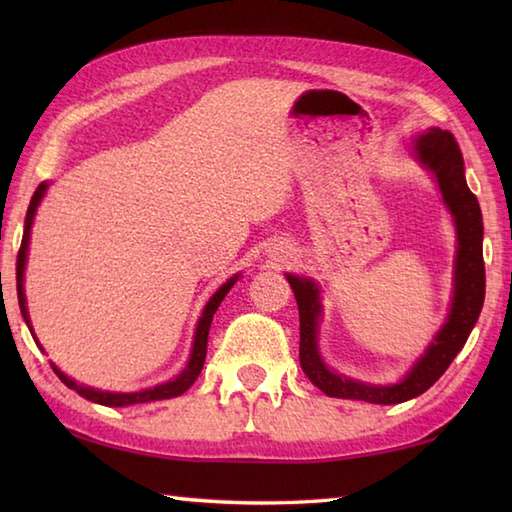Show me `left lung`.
Returning <instances> with one entry per match:
<instances>
[{"mask_svg": "<svg viewBox=\"0 0 512 512\" xmlns=\"http://www.w3.org/2000/svg\"><path fill=\"white\" fill-rule=\"evenodd\" d=\"M411 151L413 158L436 180L442 200L453 217L455 239H458L453 262V297L447 321L442 323V328L433 336L427 350L416 358V363L411 365L409 372L398 383H363V380L334 372L323 361L319 350L323 303L317 281L286 273L299 306V361L303 372L312 380V385H317L325 396L365 400L374 402V405H398V402L424 394L447 372V367L464 347L482 312L486 290L482 255L484 224L480 202H477L464 178L462 151L455 143L453 134L444 132L440 127L424 129L422 134L413 138Z\"/></svg>", "mask_w": 512, "mask_h": 512, "instance_id": "left-lung-1", "label": "left lung"}]
</instances>
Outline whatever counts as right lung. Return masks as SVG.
I'll list each match as a JSON object with an SVG mask.
<instances>
[{"label":"right lung","mask_w":512,"mask_h":512,"mask_svg":"<svg viewBox=\"0 0 512 512\" xmlns=\"http://www.w3.org/2000/svg\"><path fill=\"white\" fill-rule=\"evenodd\" d=\"M50 187V182H41L35 195H32L30 206H28V213H26V224H24V239H21V248H19V255H17V299H19V310H21V317H24L28 330L32 334V339L37 341L35 332H32V325H30V314H28V306H26V292H24V273H26V259H28V244H30V228H32V220H35V213H37V206L41 204L43 195H46ZM237 273L231 279H226V284H222L213 292V297L206 301V306L200 314L198 325H195V334H193V345H191V354H189V363L187 367L182 369V372L173 378L167 380V383H160L156 387H149V389H140V391H103V389H94L88 385H81L76 383L74 378H70L68 374H63L61 369L50 363L54 374L61 378L63 385H68L70 389H74L76 394L83 396L85 400H92L96 405H105V407H129V405H138V402H151V400H167V398H176L180 394H184L193 383L195 378L200 376L202 367H204V358H206V343H209V330H211V321H213V314L215 310L220 308V303L224 301V297L228 295V290L235 286V281L239 279ZM39 350L43 352L41 343L37 341Z\"/></svg>","instance_id":"1"}]
</instances>
